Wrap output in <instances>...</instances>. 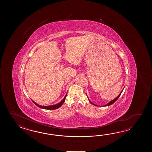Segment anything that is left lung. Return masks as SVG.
Segmentation results:
<instances>
[{
  "label": "left lung",
  "instance_id": "obj_1",
  "mask_svg": "<svg viewBox=\"0 0 152 152\" xmlns=\"http://www.w3.org/2000/svg\"><path fill=\"white\" fill-rule=\"evenodd\" d=\"M122 91H122V92L120 93V94L117 96V97L115 98V99H114L113 100H111V101H110V102L109 103H108L107 104V105H104V107H106V106H109V105H111V104H113L116 101L117 99H118V98L120 97V96H121V94H122ZM89 102H90L92 104H93V105H96V106H97V105H95V104H94L92 103L91 101H90L89 100Z\"/></svg>",
  "mask_w": 152,
  "mask_h": 152
}]
</instances>
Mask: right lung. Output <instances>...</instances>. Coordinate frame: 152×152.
I'll return each instance as SVG.
<instances>
[{"label":"right lung","mask_w":152,"mask_h":152,"mask_svg":"<svg viewBox=\"0 0 152 152\" xmlns=\"http://www.w3.org/2000/svg\"><path fill=\"white\" fill-rule=\"evenodd\" d=\"M66 96H67V94H66V96H65V97H64V99H62V100L61 101L60 103H58L57 104H55V105H49V106H41V105H39V104L36 103L35 102H34L33 100H32V102H33L35 104L36 106H37V107H40V108H42V109H46V110H54V109H58V107H61L62 105L64 104V102L65 101V99H66Z\"/></svg>","instance_id":"add662e5"}]
</instances>
